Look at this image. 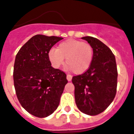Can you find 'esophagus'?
Listing matches in <instances>:
<instances>
[{"instance_id": "obj_1", "label": "esophagus", "mask_w": 134, "mask_h": 134, "mask_svg": "<svg viewBox=\"0 0 134 134\" xmlns=\"http://www.w3.org/2000/svg\"><path fill=\"white\" fill-rule=\"evenodd\" d=\"M66 78H67V80H68V82H70V81H71V80H72V76L70 75H67Z\"/></svg>"}]
</instances>
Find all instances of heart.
I'll return each instance as SVG.
<instances>
[{
  "instance_id": "heart-1",
  "label": "heart",
  "mask_w": 134,
  "mask_h": 134,
  "mask_svg": "<svg viewBox=\"0 0 134 134\" xmlns=\"http://www.w3.org/2000/svg\"><path fill=\"white\" fill-rule=\"evenodd\" d=\"M93 50L91 45L82 41L68 39L60 43L57 49H52L48 58L52 66L60 68L64 64V58L68 68L77 75L88 70L93 60Z\"/></svg>"
}]
</instances>
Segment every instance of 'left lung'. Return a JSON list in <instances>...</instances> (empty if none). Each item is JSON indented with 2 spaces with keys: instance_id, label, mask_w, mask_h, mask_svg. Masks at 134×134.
<instances>
[{
  "instance_id": "left-lung-1",
  "label": "left lung",
  "mask_w": 134,
  "mask_h": 134,
  "mask_svg": "<svg viewBox=\"0 0 134 134\" xmlns=\"http://www.w3.org/2000/svg\"><path fill=\"white\" fill-rule=\"evenodd\" d=\"M93 50L90 68L82 75L72 77L77 107L85 114L96 115L103 112L117 91L118 70L115 58L108 46L92 37H82Z\"/></svg>"
}]
</instances>
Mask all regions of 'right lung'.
Listing matches in <instances>:
<instances>
[{"mask_svg":"<svg viewBox=\"0 0 134 134\" xmlns=\"http://www.w3.org/2000/svg\"><path fill=\"white\" fill-rule=\"evenodd\" d=\"M62 37L37 35L17 53L14 84L17 98L28 113L38 118L51 115L57 109L68 80L66 75L51 66L50 49Z\"/></svg>","mask_w":134,"mask_h":134,"instance_id":"right-lung-1","label":"right lung"}]
</instances>
